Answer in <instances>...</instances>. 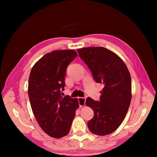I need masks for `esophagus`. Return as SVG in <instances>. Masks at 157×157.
I'll use <instances>...</instances> for the list:
<instances>
[{
  "instance_id": "34e87169",
  "label": "esophagus",
  "mask_w": 157,
  "mask_h": 157,
  "mask_svg": "<svg viewBox=\"0 0 157 157\" xmlns=\"http://www.w3.org/2000/svg\"><path fill=\"white\" fill-rule=\"evenodd\" d=\"M78 102L79 106H84L86 104V98H83V97H78Z\"/></svg>"
}]
</instances>
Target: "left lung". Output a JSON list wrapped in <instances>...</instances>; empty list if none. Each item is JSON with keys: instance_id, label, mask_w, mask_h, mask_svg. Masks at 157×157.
I'll list each match as a JSON object with an SVG mask.
<instances>
[{"instance_id": "8db88e82", "label": "left lung", "mask_w": 157, "mask_h": 157, "mask_svg": "<svg viewBox=\"0 0 157 157\" xmlns=\"http://www.w3.org/2000/svg\"><path fill=\"white\" fill-rule=\"evenodd\" d=\"M78 52L94 80L104 86L99 101L90 97L86 99V106L94 113L88 122V129L96 135H109L121 124L131 102L129 71L123 60L106 48L86 47L78 49Z\"/></svg>"}]
</instances>
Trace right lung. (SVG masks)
I'll use <instances>...</instances> for the list:
<instances>
[{
  "label": "right lung",
  "mask_w": 157,
  "mask_h": 157,
  "mask_svg": "<svg viewBox=\"0 0 157 157\" xmlns=\"http://www.w3.org/2000/svg\"><path fill=\"white\" fill-rule=\"evenodd\" d=\"M77 56L74 50L47 53L35 63L29 74L28 96L33 113L43 131L55 138L69 134L79 108L78 98L61 94L67 67Z\"/></svg>",
  "instance_id": "add662e5"
}]
</instances>
